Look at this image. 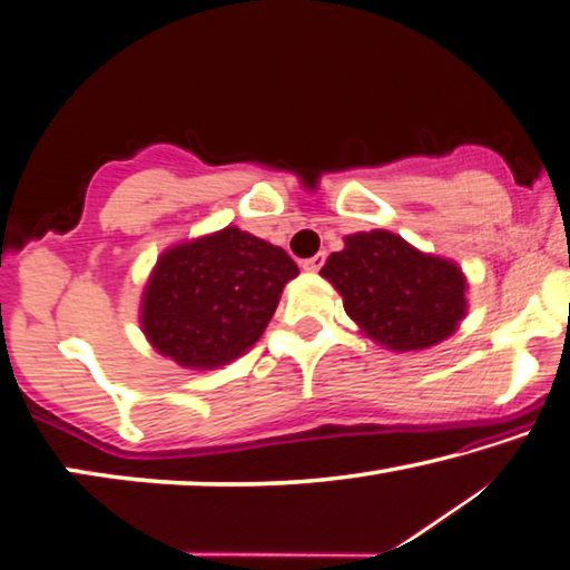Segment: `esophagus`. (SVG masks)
<instances>
[{
    "label": "esophagus",
    "mask_w": 570,
    "mask_h": 570,
    "mask_svg": "<svg viewBox=\"0 0 570 570\" xmlns=\"http://www.w3.org/2000/svg\"><path fill=\"white\" fill-rule=\"evenodd\" d=\"M325 258H327V253H317V256L302 261V268L304 271H320L322 266H325Z\"/></svg>",
    "instance_id": "34e87169"
}]
</instances>
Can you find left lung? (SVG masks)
I'll return each mask as SVG.
<instances>
[{"mask_svg":"<svg viewBox=\"0 0 570 570\" xmlns=\"http://www.w3.org/2000/svg\"><path fill=\"white\" fill-rule=\"evenodd\" d=\"M355 325L389 351L443 343L465 317L463 271L389 230L355 233L320 271Z\"/></svg>","mask_w":570,"mask_h":570,"instance_id":"1","label":"left lung"}]
</instances>
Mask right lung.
I'll use <instances>...</instances> for the list:
<instances>
[{"label": "right lung", "mask_w": 570, "mask_h": 570, "mask_svg": "<svg viewBox=\"0 0 570 570\" xmlns=\"http://www.w3.org/2000/svg\"><path fill=\"white\" fill-rule=\"evenodd\" d=\"M294 276L299 268L284 248L225 227L158 258L142 292L140 327L178 366L219 368L256 345Z\"/></svg>", "instance_id": "right-lung-1"}]
</instances>
